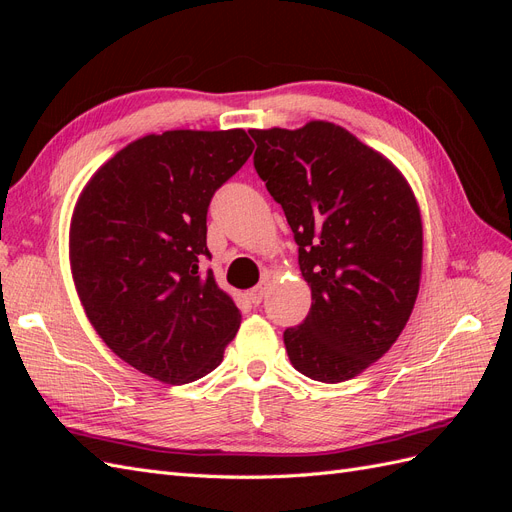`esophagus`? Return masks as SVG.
Listing matches in <instances>:
<instances>
[{
	"mask_svg": "<svg viewBox=\"0 0 512 512\" xmlns=\"http://www.w3.org/2000/svg\"><path fill=\"white\" fill-rule=\"evenodd\" d=\"M267 292H269V280L258 282V284L250 290V301H252L254 305H258L262 299H265Z\"/></svg>",
	"mask_w": 512,
	"mask_h": 512,
	"instance_id": "esophagus-1",
	"label": "esophagus"
}]
</instances>
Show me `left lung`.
<instances>
[{
    "label": "left lung",
    "mask_w": 512,
    "mask_h": 512,
    "mask_svg": "<svg viewBox=\"0 0 512 512\" xmlns=\"http://www.w3.org/2000/svg\"><path fill=\"white\" fill-rule=\"evenodd\" d=\"M254 166L282 205L312 288L301 327L284 331L294 369L344 382L391 350L423 271V220L404 173L346 128L250 130Z\"/></svg>",
    "instance_id": "left-lung-1"
}]
</instances>
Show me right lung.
<instances>
[{"label": "right lung", "instance_id": "obj_1", "mask_svg": "<svg viewBox=\"0 0 512 512\" xmlns=\"http://www.w3.org/2000/svg\"><path fill=\"white\" fill-rule=\"evenodd\" d=\"M252 151L241 128L147 134L106 160L76 200V294L102 342L141 374L194 382L239 331V307L198 260L209 256L211 196Z\"/></svg>", "mask_w": 512, "mask_h": 512}]
</instances>
